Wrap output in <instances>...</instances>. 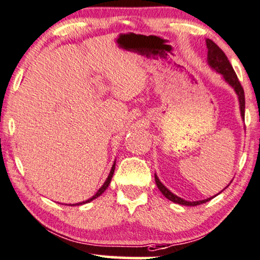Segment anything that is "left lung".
<instances>
[{"label":"left lung","instance_id":"8db88e82","mask_svg":"<svg viewBox=\"0 0 260 260\" xmlns=\"http://www.w3.org/2000/svg\"><path fill=\"white\" fill-rule=\"evenodd\" d=\"M207 48H208V62L210 64V67L212 69H215L216 72L221 73L223 75L224 80L233 87L235 92H237L238 96H239V103H240V112H241V117L242 119H245V93H244V88H242L240 81H239L237 74H235L233 67H232L231 62L225 56V53L222 51V50L218 48V46L212 42L211 39H207ZM155 183H156L159 190L162 192V194L167 200H170L174 203L181 204V205H188V207H194V205H200L203 204L205 202L210 201L211 198H208V200H203V201H197V202H187L183 200V198L175 196L174 193L168 190L166 186H164V184L159 180V178L155 175Z\"/></svg>","mask_w":260,"mask_h":260}]
</instances>
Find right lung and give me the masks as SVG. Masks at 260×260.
Returning a JSON list of instances; mask_svg holds the SVG:
<instances>
[{
    "label": "right lung",
    "mask_w": 260,
    "mask_h": 260,
    "mask_svg": "<svg viewBox=\"0 0 260 260\" xmlns=\"http://www.w3.org/2000/svg\"><path fill=\"white\" fill-rule=\"evenodd\" d=\"M114 167H116V164H113V166H112V168H111V172H110V174H109V177H107V179H106V181L105 183H104V185L103 186H101L100 188H99V191L96 192L95 194H94V196L92 197V198H89L88 201H86V202H81V203H77V204H73V205H81V204H85V203H88V202H90V201H93L94 198H96V197H99L100 194H103L104 193V191L106 190L107 187H109V185H110V183H111V179H112V177H113V173H114Z\"/></svg>",
    "instance_id": "1"
}]
</instances>
